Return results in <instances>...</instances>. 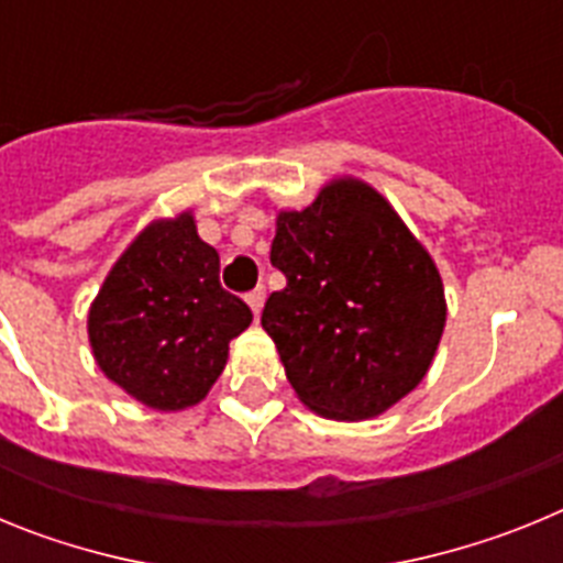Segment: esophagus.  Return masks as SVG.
Returning a JSON list of instances; mask_svg holds the SVG:
<instances>
[{"instance_id": "34e87169", "label": "esophagus", "mask_w": 563, "mask_h": 563, "mask_svg": "<svg viewBox=\"0 0 563 563\" xmlns=\"http://www.w3.org/2000/svg\"><path fill=\"white\" fill-rule=\"evenodd\" d=\"M265 298H267L265 287H256V290L247 292V305H251L253 316H258V312H262V307H265Z\"/></svg>"}]
</instances>
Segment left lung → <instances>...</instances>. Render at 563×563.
<instances>
[{
    "instance_id": "8db88e82",
    "label": "left lung",
    "mask_w": 563,
    "mask_h": 563,
    "mask_svg": "<svg viewBox=\"0 0 563 563\" xmlns=\"http://www.w3.org/2000/svg\"><path fill=\"white\" fill-rule=\"evenodd\" d=\"M287 287L262 327L307 409L369 420L426 377L445 327L434 258L380 194L332 180L305 211H282L271 247Z\"/></svg>"
}]
</instances>
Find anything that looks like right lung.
I'll return each mask as SVG.
<instances>
[{
	"label": "right lung",
	"mask_w": 563,
	"mask_h": 563,
	"mask_svg": "<svg viewBox=\"0 0 563 563\" xmlns=\"http://www.w3.org/2000/svg\"><path fill=\"white\" fill-rule=\"evenodd\" d=\"M253 321L251 307L220 285V253L202 242L191 211L154 220L114 262L87 330L103 375L157 411L208 395L228 343Z\"/></svg>",
	"instance_id": "right-lung-1"
}]
</instances>
